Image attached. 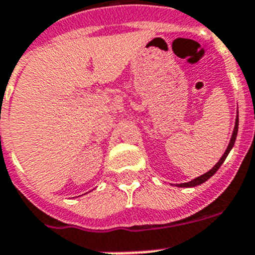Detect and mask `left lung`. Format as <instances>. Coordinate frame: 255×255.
Instances as JSON below:
<instances>
[{
    "instance_id": "left-lung-1",
    "label": "left lung",
    "mask_w": 255,
    "mask_h": 255,
    "mask_svg": "<svg viewBox=\"0 0 255 255\" xmlns=\"http://www.w3.org/2000/svg\"><path fill=\"white\" fill-rule=\"evenodd\" d=\"M238 129H239V115L238 118H236V122H235V128H234V133H232V137L231 140H230V143L229 146H227V149H226L225 154L222 155V158L220 159V161L217 163L216 165H214L212 169L209 170V172H207V173H204L203 176L198 177V178H195V180L190 181V182H186V183H181V185H178L180 187H194V186H198V185H201V183H204L205 181H208L210 178V177L213 176L214 173H216L217 170L220 169L221 165L223 164V161L226 160V158H227V155H229V152L231 151V149L234 147L235 145V140H236V136H238Z\"/></svg>"
}]
</instances>
